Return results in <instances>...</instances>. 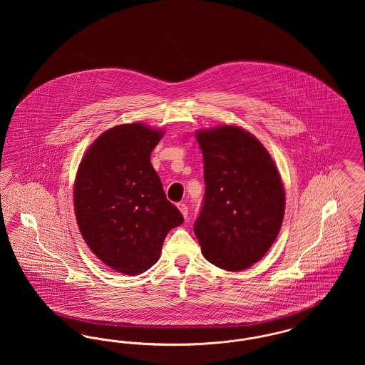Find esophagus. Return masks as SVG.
Wrapping results in <instances>:
<instances>
[{"label": "esophagus", "instance_id": "34e87169", "mask_svg": "<svg viewBox=\"0 0 365 365\" xmlns=\"http://www.w3.org/2000/svg\"><path fill=\"white\" fill-rule=\"evenodd\" d=\"M178 208L180 210V213L183 215V217H185V219H187V215H189V208H187V205H186L185 202H179V204H178Z\"/></svg>", "mask_w": 365, "mask_h": 365}]
</instances>
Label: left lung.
Here are the masks:
<instances>
[{"instance_id": "1", "label": "left lung", "mask_w": 365, "mask_h": 365, "mask_svg": "<svg viewBox=\"0 0 365 365\" xmlns=\"http://www.w3.org/2000/svg\"><path fill=\"white\" fill-rule=\"evenodd\" d=\"M204 158L205 197L194 232L204 257L227 271L260 261L278 237L284 189L260 140L238 125L195 134Z\"/></svg>"}]
</instances>
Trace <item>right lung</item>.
Listing matches in <instances>:
<instances>
[{
	"instance_id": "obj_1",
	"label": "right lung",
	"mask_w": 365,
	"mask_h": 365,
	"mask_svg": "<svg viewBox=\"0 0 365 365\" xmlns=\"http://www.w3.org/2000/svg\"><path fill=\"white\" fill-rule=\"evenodd\" d=\"M163 135L140 123L115 125L87 149L75 179L73 207L85 242L108 267L131 277L158 260L170 230L183 223L150 163Z\"/></svg>"
}]
</instances>
